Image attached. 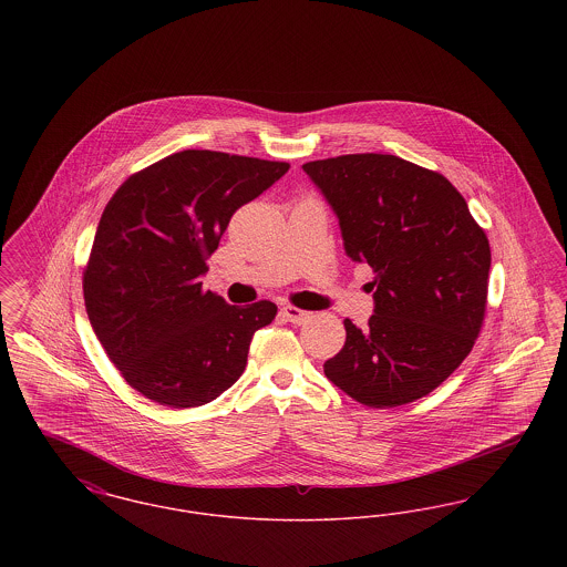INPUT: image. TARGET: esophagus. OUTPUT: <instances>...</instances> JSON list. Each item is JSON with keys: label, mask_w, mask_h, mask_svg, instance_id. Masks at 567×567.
<instances>
[{"label": "esophagus", "mask_w": 567, "mask_h": 567, "mask_svg": "<svg viewBox=\"0 0 567 567\" xmlns=\"http://www.w3.org/2000/svg\"><path fill=\"white\" fill-rule=\"evenodd\" d=\"M280 315L289 321V323L301 324L306 323L308 319H310V312H306V310H299L296 306H285L282 310H280Z\"/></svg>", "instance_id": "1"}]
</instances>
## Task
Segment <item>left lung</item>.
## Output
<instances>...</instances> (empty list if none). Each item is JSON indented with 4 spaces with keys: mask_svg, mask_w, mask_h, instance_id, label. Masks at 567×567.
<instances>
[{
    "mask_svg": "<svg viewBox=\"0 0 567 567\" xmlns=\"http://www.w3.org/2000/svg\"><path fill=\"white\" fill-rule=\"evenodd\" d=\"M338 216L344 250L374 270L368 327L344 321L324 377L370 408L410 404L440 386L483 327L491 248L442 174L395 155L301 165Z\"/></svg>",
    "mask_w": 567,
    "mask_h": 567,
    "instance_id": "8db88e82",
    "label": "left lung"
}]
</instances>
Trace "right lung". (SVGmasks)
Returning <instances> with one entry per match:
<instances>
[{"mask_svg":"<svg viewBox=\"0 0 567 567\" xmlns=\"http://www.w3.org/2000/svg\"><path fill=\"white\" fill-rule=\"evenodd\" d=\"M289 163L183 151L127 178L100 218L82 291L110 361L144 398L169 408L216 400L246 368L276 303L229 306L202 289L206 259L234 213Z\"/></svg>","mask_w":567,"mask_h":567,"instance_id":"right-lung-1","label":"right lung"}]
</instances>
